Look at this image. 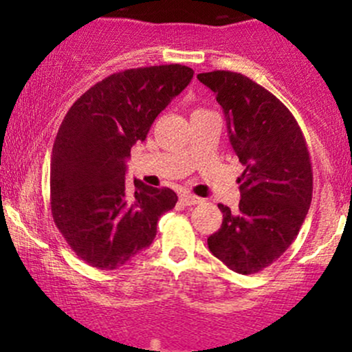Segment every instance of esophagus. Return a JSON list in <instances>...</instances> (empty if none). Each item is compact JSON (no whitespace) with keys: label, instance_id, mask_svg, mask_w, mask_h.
I'll return each instance as SVG.
<instances>
[{"label":"esophagus","instance_id":"34e87169","mask_svg":"<svg viewBox=\"0 0 352 352\" xmlns=\"http://www.w3.org/2000/svg\"><path fill=\"white\" fill-rule=\"evenodd\" d=\"M180 201L184 205H199V204H201V199L200 197L192 195V193H182Z\"/></svg>","mask_w":352,"mask_h":352}]
</instances>
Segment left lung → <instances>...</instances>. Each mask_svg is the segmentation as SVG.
Instances as JSON below:
<instances>
[{
	"label": "left lung",
	"instance_id": "8db88e82",
	"mask_svg": "<svg viewBox=\"0 0 352 352\" xmlns=\"http://www.w3.org/2000/svg\"><path fill=\"white\" fill-rule=\"evenodd\" d=\"M223 109L228 137L245 170L238 177L236 212L218 205L223 221L208 248L233 272L253 274L288 250L313 197V170L306 140L288 107L243 74L201 72Z\"/></svg>",
	"mask_w": 352,
	"mask_h": 352
}]
</instances>
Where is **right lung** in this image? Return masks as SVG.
Instances as JSON below:
<instances>
[{
  "instance_id": "obj_1",
  "label": "right lung",
  "mask_w": 352,
  "mask_h": 352,
  "mask_svg": "<svg viewBox=\"0 0 352 352\" xmlns=\"http://www.w3.org/2000/svg\"><path fill=\"white\" fill-rule=\"evenodd\" d=\"M182 64L116 72L72 104L51 155V212L82 261L116 270L151 246L160 215L177 204L170 188L125 184V160L155 117L188 86Z\"/></svg>"
}]
</instances>
